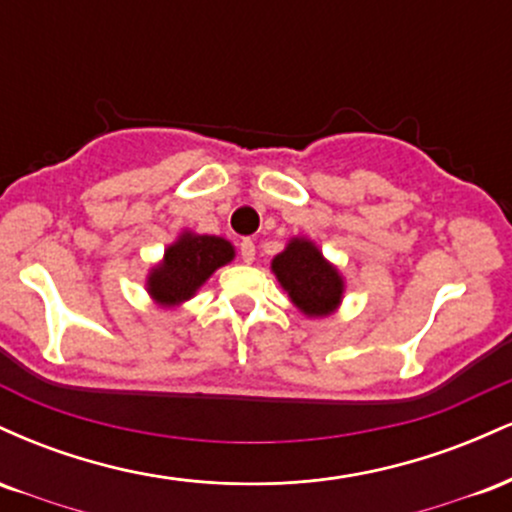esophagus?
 <instances>
[{
	"instance_id": "34e87169",
	"label": "esophagus",
	"mask_w": 512,
	"mask_h": 512,
	"mask_svg": "<svg viewBox=\"0 0 512 512\" xmlns=\"http://www.w3.org/2000/svg\"><path fill=\"white\" fill-rule=\"evenodd\" d=\"M240 257H243L245 264H250L252 260H255V243H252L250 238L240 240Z\"/></svg>"
}]
</instances>
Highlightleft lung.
Listing matches in <instances>:
<instances>
[{
  "instance_id": "1",
  "label": "left lung",
  "mask_w": 512,
  "mask_h": 512,
  "mask_svg": "<svg viewBox=\"0 0 512 512\" xmlns=\"http://www.w3.org/2000/svg\"><path fill=\"white\" fill-rule=\"evenodd\" d=\"M272 269L296 308L308 317L330 315L342 301V276L310 240L293 238L286 250L274 257Z\"/></svg>"
}]
</instances>
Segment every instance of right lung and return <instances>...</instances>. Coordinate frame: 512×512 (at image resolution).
I'll return each mask as SVG.
<instances>
[{"label":"right lung","instance_id":"add662e5","mask_svg":"<svg viewBox=\"0 0 512 512\" xmlns=\"http://www.w3.org/2000/svg\"><path fill=\"white\" fill-rule=\"evenodd\" d=\"M233 245L216 236L182 233L149 274V293L156 303L178 305L197 293L216 269L233 260Z\"/></svg>","mask_w":512,"mask_h":512}]
</instances>
